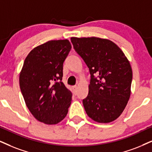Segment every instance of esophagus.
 <instances>
[{
    "mask_svg": "<svg viewBox=\"0 0 152 152\" xmlns=\"http://www.w3.org/2000/svg\"><path fill=\"white\" fill-rule=\"evenodd\" d=\"M72 88H73V90H74V93L76 94V90H77V86H73V87H72Z\"/></svg>",
    "mask_w": 152,
    "mask_h": 152,
    "instance_id": "esophagus-1",
    "label": "esophagus"
}]
</instances>
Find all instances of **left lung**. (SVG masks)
Returning <instances> with one entry per match:
<instances>
[{
	"mask_svg": "<svg viewBox=\"0 0 152 152\" xmlns=\"http://www.w3.org/2000/svg\"><path fill=\"white\" fill-rule=\"evenodd\" d=\"M71 41L90 71L89 92L83 99L86 114L98 123L116 120L130 98L132 72L129 61L109 40L72 37Z\"/></svg>",
	"mask_w": 152,
	"mask_h": 152,
	"instance_id": "8db88e82",
	"label": "left lung"
}]
</instances>
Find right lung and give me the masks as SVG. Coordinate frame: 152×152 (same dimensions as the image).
Wrapping results in <instances>:
<instances>
[{
  "instance_id": "add662e5",
  "label": "right lung",
  "mask_w": 152,
  "mask_h": 152,
  "mask_svg": "<svg viewBox=\"0 0 152 152\" xmlns=\"http://www.w3.org/2000/svg\"><path fill=\"white\" fill-rule=\"evenodd\" d=\"M71 49L66 39L50 41L32 50L23 64L20 86L25 103L45 124H58L68 113L72 93L62 80L63 63Z\"/></svg>"
}]
</instances>
